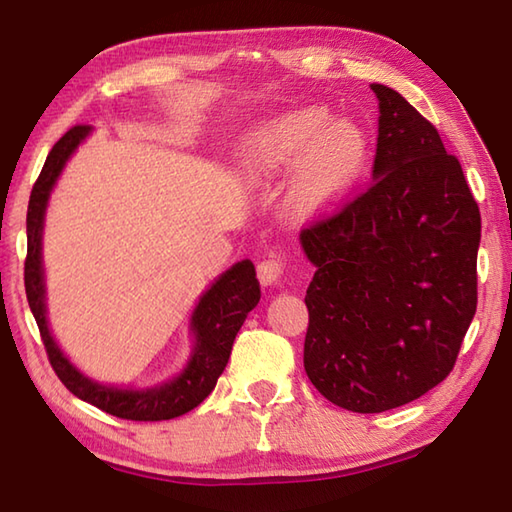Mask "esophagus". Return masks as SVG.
I'll list each match as a JSON object with an SVG mask.
<instances>
[{"label":"esophagus","mask_w":512,"mask_h":512,"mask_svg":"<svg viewBox=\"0 0 512 512\" xmlns=\"http://www.w3.org/2000/svg\"><path fill=\"white\" fill-rule=\"evenodd\" d=\"M284 268H287V255H284V253H273L271 257H266L264 262H259V266H257L259 282H262L264 287L277 282L282 277Z\"/></svg>","instance_id":"obj_1"}]
</instances>
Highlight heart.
I'll list each match as a JSON object with an SVG mask.
<instances>
[{
  "label": "heart",
  "instance_id": "heart-1",
  "mask_svg": "<svg viewBox=\"0 0 512 512\" xmlns=\"http://www.w3.org/2000/svg\"><path fill=\"white\" fill-rule=\"evenodd\" d=\"M329 119L325 108L311 106L268 121L244 144L241 167L253 178H273L300 158L293 198L302 210H320L352 185L366 158L359 128Z\"/></svg>",
  "mask_w": 512,
  "mask_h": 512
}]
</instances>
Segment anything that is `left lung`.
<instances>
[{
	"label": "left lung",
	"instance_id": "8db88e82",
	"mask_svg": "<svg viewBox=\"0 0 512 512\" xmlns=\"http://www.w3.org/2000/svg\"><path fill=\"white\" fill-rule=\"evenodd\" d=\"M379 99L372 183L300 232L305 370L354 413L418 400L449 372L476 311L481 214L461 162L400 92Z\"/></svg>",
	"mask_w": 512,
	"mask_h": 512
}]
</instances>
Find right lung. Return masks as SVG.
Listing matches in <instances>:
<instances>
[{"instance_id":"obj_1","label":"right lung","mask_w":512,"mask_h":512,"mask_svg":"<svg viewBox=\"0 0 512 512\" xmlns=\"http://www.w3.org/2000/svg\"><path fill=\"white\" fill-rule=\"evenodd\" d=\"M88 133L90 126L85 124L69 128L54 144V149L49 151L45 167H42L36 185L31 189L27 212V259H24V289H27L29 307L38 323L40 339L45 343L51 368L67 386L69 393H74L79 400L90 402L101 411L117 415L121 420L158 422L178 418V415L196 409L214 391L216 379H219L225 370V363L230 359L237 332L244 325L248 311L257 307L262 291H259L255 266L248 259L235 264L212 284V289L198 302L192 316V327L196 332L194 357L187 363L183 375L173 379L171 384L151 388V391H119V388L99 386L88 377H83L63 357V352L58 350V345L49 334L45 318V284H42L40 264V232L51 187H54L69 155Z\"/></svg>"}]
</instances>
